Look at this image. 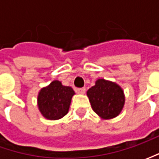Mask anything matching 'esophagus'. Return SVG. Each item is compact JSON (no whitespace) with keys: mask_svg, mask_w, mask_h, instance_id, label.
I'll return each mask as SVG.
<instances>
[{"mask_svg":"<svg viewBox=\"0 0 159 159\" xmlns=\"http://www.w3.org/2000/svg\"><path fill=\"white\" fill-rule=\"evenodd\" d=\"M76 92L77 93H79V94H85L86 93V89L85 88H81V89H76Z\"/></svg>","mask_w":159,"mask_h":159,"instance_id":"34e87169","label":"esophagus"}]
</instances>
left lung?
<instances>
[{
  "instance_id": "left-lung-1",
  "label": "left lung",
  "mask_w": 159,
  "mask_h": 159,
  "mask_svg": "<svg viewBox=\"0 0 159 159\" xmlns=\"http://www.w3.org/2000/svg\"><path fill=\"white\" fill-rule=\"evenodd\" d=\"M92 109L105 119H113L122 111L125 97L123 90L116 83L105 80H96L95 85L87 92Z\"/></svg>"
}]
</instances>
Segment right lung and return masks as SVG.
<instances>
[{
    "mask_svg": "<svg viewBox=\"0 0 159 159\" xmlns=\"http://www.w3.org/2000/svg\"><path fill=\"white\" fill-rule=\"evenodd\" d=\"M73 95L74 91L71 88L63 86L60 81L55 80L39 93L38 106L40 111L48 119H61L68 112Z\"/></svg>",
    "mask_w": 159,
    "mask_h": 159,
    "instance_id": "obj_1",
    "label": "right lung"
}]
</instances>
